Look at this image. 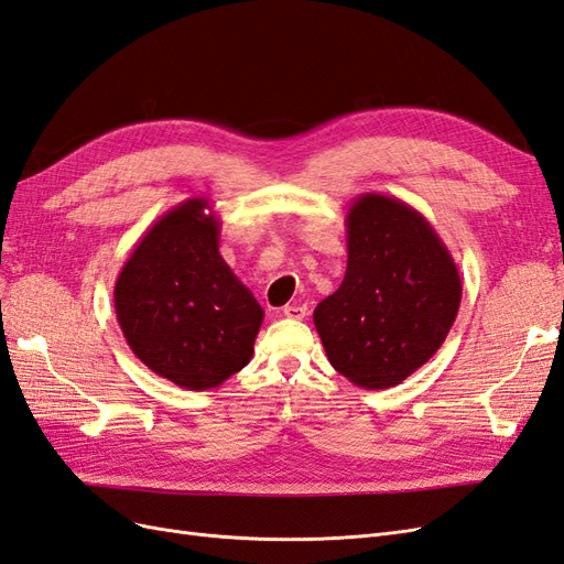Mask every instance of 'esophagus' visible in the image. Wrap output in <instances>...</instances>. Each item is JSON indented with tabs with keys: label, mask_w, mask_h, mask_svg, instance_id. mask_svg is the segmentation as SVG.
I'll return each mask as SVG.
<instances>
[{
	"label": "esophagus",
	"mask_w": 564,
	"mask_h": 564,
	"mask_svg": "<svg viewBox=\"0 0 564 564\" xmlns=\"http://www.w3.org/2000/svg\"><path fill=\"white\" fill-rule=\"evenodd\" d=\"M282 315L289 317V319H303L305 315H308V308H305V305H301V303H289L282 308Z\"/></svg>",
	"instance_id": "34e87169"
}]
</instances>
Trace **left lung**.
<instances>
[{"label": "left lung", "instance_id": "8db88e82", "mask_svg": "<svg viewBox=\"0 0 564 564\" xmlns=\"http://www.w3.org/2000/svg\"><path fill=\"white\" fill-rule=\"evenodd\" d=\"M348 268L313 313L332 367L367 390L402 383L445 344L460 305L447 245L421 212L365 193L346 214Z\"/></svg>", "mask_w": 564, "mask_h": 564}]
</instances>
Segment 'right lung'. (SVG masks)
Returning <instances> with one entry per match:
<instances>
[{"label":"right lung","mask_w":564,"mask_h":564,"mask_svg":"<svg viewBox=\"0 0 564 564\" xmlns=\"http://www.w3.org/2000/svg\"><path fill=\"white\" fill-rule=\"evenodd\" d=\"M207 197L148 228L115 282V313L133 355L185 390L218 388L253 355L263 308L218 251Z\"/></svg>","instance_id":"1"}]
</instances>
